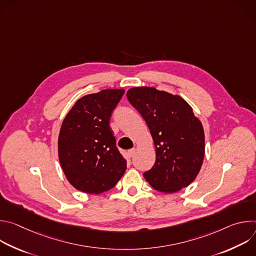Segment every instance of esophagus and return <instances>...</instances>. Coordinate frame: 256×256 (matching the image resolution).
Here are the masks:
<instances>
[{"label": "esophagus", "mask_w": 256, "mask_h": 256, "mask_svg": "<svg viewBox=\"0 0 256 256\" xmlns=\"http://www.w3.org/2000/svg\"><path fill=\"white\" fill-rule=\"evenodd\" d=\"M134 154H136V149H130V150H128V155L130 158H132V157L134 156Z\"/></svg>", "instance_id": "esophagus-1"}]
</instances>
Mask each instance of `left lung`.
<instances>
[{
    "label": "left lung",
    "instance_id": "8db88e82",
    "mask_svg": "<svg viewBox=\"0 0 256 256\" xmlns=\"http://www.w3.org/2000/svg\"><path fill=\"white\" fill-rule=\"evenodd\" d=\"M126 96L147 124L156 149L144 177L155 190L173 194L198 176L204 157V132L192 106L179 95L154 87H134Z\"/></svg>",
    "mask_w": 256,
    "mask_h": 256
}]
</instances>
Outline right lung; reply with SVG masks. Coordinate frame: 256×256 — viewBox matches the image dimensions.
<instances>
[{"mask_svg":"<svg viewBox=\"0 0 256 256\" xmlns=\"http://www.w3.org/2000/svg\"><path fill=\"white\" fill-rule=\"evenodd\" d=\"M124 89H105L78 99L62 120L58 152L62 169L76 190L99 194L116 186L126 169L109 126Z\"/></svg>","mask_w":256,"mask_h":256,"instance_id":"1","label":"right lung"}]
</instances>
